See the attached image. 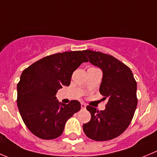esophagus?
<instances>
[{"label":"esophagus","mask_w":157,"mask_h":157,"mask_svg":"<svg viewBox=\"0 0 157 157\" xmlns=\"http://www.w3.org/2000/svg\"><path fill=\"white\" fill-rule=\"evenodd\" d=\"M81 108L82 109H85L86 108V104L84 103H81Z\"/></svg>","instance_id":"1"}]
</instances>
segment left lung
<instances>
[{
  "label": "left lung",
  "mask_w": 157,
  "mask_h": 157,
  "mask_svg": "<svg viewBox=\"0 0 157 157\" xmlns=\"http://www.w3.org/2000/svg\"><path fill=\"white\" fill-rule=\"evenodd\" d=\"M90 62L103 71L100 93L108 99L104 110L86 106L91 119L83 125L86 136L96 141L114 139L124 133L137 106L136 82L131 70L113 56L86 50Z\"/></svg>",
  "instance_id": "1"
}]
</instances>
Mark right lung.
<instances>
[{
    "label": "right lung",
    "instance_id": "1",
    "mask_svg": "<svg viewBox=\"0 0 157 157\" xmlns=\"http://www.w3.org/2000/svg\"><path fill=\"white\" fill-rule=\"evenodd\" d=\"M83 51L47 56L21 74L17 86L18 109L28 130L37 137L52 140L60 136L67 120L80 109L79 101L60 103L56 94L63 86H69L74 71L88 62Z\"/></svg>",
    "mask_w": 157,
    "mask_h": 157
}]
</instances>
